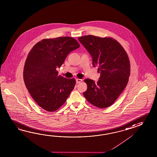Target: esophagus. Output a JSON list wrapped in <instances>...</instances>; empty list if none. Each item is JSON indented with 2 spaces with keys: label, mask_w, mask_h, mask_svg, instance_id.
Instances as JSON below:
<instances>
[{
  "label": "esophagus",
  "mask_w": 157,
  "mask_h": 157,
  "mask_svg": "<svg viewBox=\"0 0 157 157\" xmlns=\"http://www.w3.org/2000/svg\"><path fill=\"white\" fill-rule=\"evenodd\" d=\"M82 81V80L80 79H76V83H79Z\"/></svg>",
  "instance_id": "1"
}]
</instances>
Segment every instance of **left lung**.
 Segmentation results:
<instances>
[{"instance_id": "left-lung-1", "label": "left lung", "mask_w": 157, "mask_h": 157, "mask_svg": "<svg viewBox=\"0 0 157 157\" xmlns=\"http://www.w3.org/2000/svg\"><path fill=\"white\" fill-rule=\"evenodd\" d=\"M100 72L99 80L86 79L83 95L89 103L104 108L115 102L125 88L130 75V62L126 52L115 39L92 35L78 37Z\"/></svg>"}]
</instances>
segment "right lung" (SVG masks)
Instances as JSON below:
<instances>
[{"mask_svg":"<svg viewBox=\"0 0 157 157\" xmlns=\"http://www.w3.org/2000/svg\"><path fill=\"white\" fill-rule=\"evenodd\" d=\"M79 47L73 37H59L42 40L28 54L23 71L24 83L36 103L45 111L57 110L74 88L75 79L59 75L56 69Z\"/></svg>","mask_w":157,"mask_h":157,"instance_id":"obj_1","label":"right lung"}]
</instances>
